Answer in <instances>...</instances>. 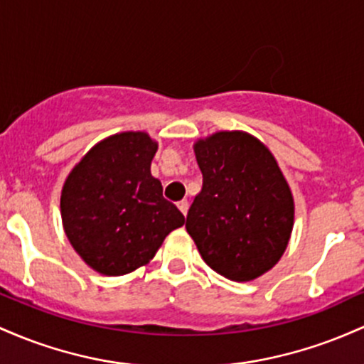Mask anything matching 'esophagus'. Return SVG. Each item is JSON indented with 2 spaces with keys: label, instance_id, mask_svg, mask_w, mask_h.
I'll return each instance as SVG.
<instances>
[{
  "label": "esophagus",
  "instance_id": "1",
  "mask_svg": "<svg viewBox=\"0 0 364 364\" xmlns=\"http://www.w3.org/2000/svg\"><path fill=\"white\" fill-rule=\"evenodd\" d=\"M177 206H178V210H181L183 215H187V210H189V203H187L186 199H182V201H178Z\"/></svg>",
  "mask_w": 364,
  "mask_h": 364
}]
</instances>
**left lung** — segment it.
<instances>
[{"instance_id":"8db88e82","label":"left lung","mask_w":364,"mask_h":364,"mask_svg":"<svg viewBox=\"0 0 364 364\" xmlns=\"http://www.w3.org/2000/svg\"><path fill=\"white\" fill-rule=\"evenodd\" d=\"M203 189L186 228L204 263L228 280L272 270L294 227V198L270 149L255 136L223 130L194 144Z\"/></svg>"}]
</instances>
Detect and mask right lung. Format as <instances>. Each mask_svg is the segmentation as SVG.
I'll list each match as a JSON object with an SVG mask.
<instances>
[{
	"label": "right lung",
	"mask_w": 364,
	"mask_h": 364,
	"mask_svg": "<svg viewBox=\"0 0 364 364\" xmlns=\"http://www.w3.org/2000/svg\"><path fill=\"white\" fill-rule=\"evenodd\" d=\"M156 149L146 132L115 134L89 149L63 183L65 234L97 273L118 277L144 267L186 223L151 175Z\"/></svg>",
	"instance_id": "add662e5"
}]
</instances>
